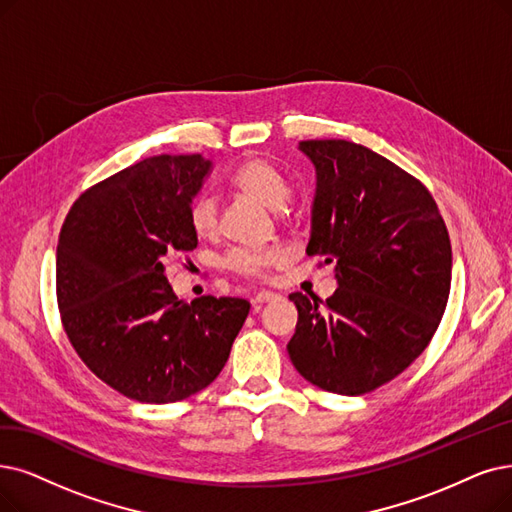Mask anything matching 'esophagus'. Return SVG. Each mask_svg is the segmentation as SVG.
<instances>
[{
	"label": "esophagus",
	"mask_w": 512,
	"mask_h": 512,
	"mask_svg": "<svg viewBox=\"0 0 512 512\" xmlns=\"http://www.w3.org/2000/svg\"><path fill=\"white\" fill-rule=\"evenodd\" d=\"M277 298H279V294H275V292H271V290H260V292L254 296V304L273 302V300H277Z\"/></svg>",
	"instance_id": "1"
}]
</instances>
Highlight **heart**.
<instances>
[{
    "label": "heart",
    "instance_id": "obj_1",
    "mask_svg": "<svg viewBox=\"0 0 512 512\" xmlns=\"http://www.w3.org/2000/svg\"><path fill=\"white\" fill-rule=\"evenodd\" d=\"M233 185L241 193L258 199L271 210H281L292 197L290 182L281 174V170L269 159L252 157L243 161L233 174ZM191 229L199 239H212L218 233L220 210L218 201L212 195L197 197L189 208ZM288 260V252L279 245L273 248H237L229 256L231 269L245 277H264L273 267H279Z\"/></svg>",
    "mask_w": 512,
    "mask_h": 512
}]
</instances>
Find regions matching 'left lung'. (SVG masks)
<instances>
[{"label": "left lung", "instance_id": "8db88e82", "mask_svg": "<svg viewBox=\"0 0 512 512\" xmlns=\"http://www.w3.org/2000/svg\"><path fill=\"white\" fill-rule=\"evenodd\" d=\"M317 189L309 256L336 264L325 302L290 294L298 323L288 353L323 391L363 395L397 378L426 349L452 283V243L418 178L349 140H302Z\"/></svg>", "mask_w": 512, "mask_h": 512}]
</instances>
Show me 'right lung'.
I'll use <instances>...</instances> for the list:
<instances>
[{"mask_svg": "<svg viewBox=\"0 0 512 512\" xmlns=\"http://www.w3.org/2000/svg\"><path fill=\"white\" fill-rule=\"evenodd\" d=\"M212 161L157 155L98 182L69 210L56 298L75 353L117 393L182 401L216 380L250 313L243 298L178 300L163 260L197 248L189 208Z\"/></svg>", "mask_w": 512, "mask_h": 512, "instance_id": "1", "label": "right lung"}]
</instances>
